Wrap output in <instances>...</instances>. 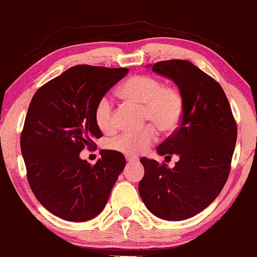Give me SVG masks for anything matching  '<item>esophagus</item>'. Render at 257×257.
<instances>
[{
  "label": "esophagus",
  "instance_id": "esophagus-1",
  "mask_svg": "<svg viewBox=\"0 0 257 257\" xmlns=\"http://www.w3.org/2000/svg\"><path fill=\"white\" fill-rule=\"evenodd\" d=\"M125 159L128 163H138V161H139V159L136 158V156H132V155H126Z\"/></svg>",
  "mask_w": 257,
  "mask_h": 257
}]
</instances>
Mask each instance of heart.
I'll return each instance as SVG.
<instances>
[{
	"mask_svg": "<svg viewBox=\"0 0 257 257\" xmlns=\"http://www.w3.org/2000/svg\"><path fill=\"white\" fill-rule=\"evenodd\" d=\"M123 98L143 106V119L153 121L163 133L174 132L183 114V98L180 91L172 86L163 85L160 80L149 75H137L124 81L119 87ZM94 121L103 132L112 131V104L107 97H102L94 108ZM158 138L154 125L140 131L124 132L109 143L110 148L126 155H138L153 144Z\"/></svg>",
	"mask_w": 257,
	"mask_h": 257,
	"instance_id": "b5f03b06",
	"label": "heart"
}]
</instances>
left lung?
<instances>
[{
	"instance_id": "1",
	"label": "left lung",
	"mask_w": 257,
	"mask_h": 257,
	"mask_svg": "<svg viewBox=\"0 0 257 257\" xmlns=\"http://www.w3.org/2000/svg\"><path fill=\"white\" fill-rule=\"evenodd\" d=\"M151 70L174 81L183 98L180 128L158 147L178 161L172 169L142 158L139 193L145 207L165 220H185L209 206L223 190L236 143V123L223 88L187 60L160 61Z\"/></svg>"
}]
</instances>
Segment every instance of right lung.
<instances>
[{
    "mask_svg": "<svg viewBox=\"0 0 257 257\" xmlns=\"http://www.w3.org/2000/svg\"><path fill=\"white\" fill-rule=\"evenodd\" d=\"M128 71L77 65L32 98L21 136L27 177L40 204L61 219L86 221L98 215L124 170L119 151L102 150L94 165L80 153L102 137L93 115L97 102Z\"/></svg>",
    "mask_w": 257,
    "mask_h": 257,
    "instance_id": "right-lung-1",
    "label": "right lung"
}]
</instances>
